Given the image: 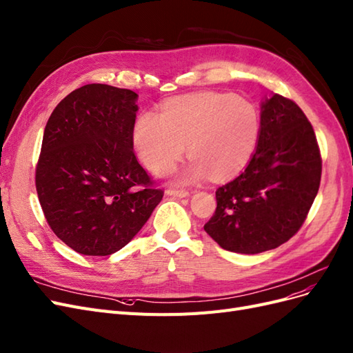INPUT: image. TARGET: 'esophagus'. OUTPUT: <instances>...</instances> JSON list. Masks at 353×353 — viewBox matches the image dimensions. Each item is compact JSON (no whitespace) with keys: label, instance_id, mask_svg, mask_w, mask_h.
Returning <instances> with one entry per match:
<instances>
[{"label":"esophagus","instance_id":"1","mask_svg":"<svg viewBox=\"0 0 353 353\" xmlns=\"http://www.w3.org/2000/svg\"><path fill=\"white\" fill-rule=\"evenodd\" d=\"M167 195L176 196V198H188L189 196V192L183 190V189H168L167 190Z\"/></svg>","mask_w":353,"mask_h":353}]
</instances>
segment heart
I'll list each match as a JSON object with an SVG mask.
<instances>
[{
	"label": "heart",
	"mask_w": 353,
	"mask_h": 353,
	"mask_svg": "<svg viewBox=\"0 0 353 353\" xmlns=\"http://www.w3.org/2000/svg\"><path fill=\"white\" fill-rule=\"evenodd\" d=\"M259 111L232 94L199 92L165 102L160 116L145 111L133 124V145L143 165L157 176L193 155L177 174L180 183H198L212 176L227 180L242 173L261 138Z\"/></svg>",
	"instance_id": "heart-1"
}]
</instances>
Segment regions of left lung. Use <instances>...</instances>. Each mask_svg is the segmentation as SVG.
<instances>
[{"mask_svg":"<svg viewBox=\"0 0 353 353\" xmlns=\"http://www.w3.org/2000/svg\"><path fill=\"white\" fill-rule=\"evenodd\" d=\"M261 124L252 160L215 192L217 208L203 225L230 252L254 255L288 242L320 188L321 155L303 111L274 94L261 102Z\"/></svg>","mask_w":353,"mask_h":353,"instance_id":"left-lung-1","label":"left lung"}]
</instances>
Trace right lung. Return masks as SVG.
<instances>
[{
  "mask_svg": "<svg viewBox=\"0 0 353 353\" xmlns=\"http://www.w3.org/2000/svg\"><path fill=\"white\" fill-rule=\"evenodd\" d=\"M136 101L130 89L85 85L45 126L38 198L51 230L82 255L120 251L163 199L133 152Z\"/></svg>",
  "mask_w": 353,
  "mask_h": 353,
  "instance_id": "right-lung-1",
  "label": "right lung"
}]
</instances>
